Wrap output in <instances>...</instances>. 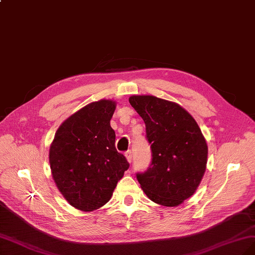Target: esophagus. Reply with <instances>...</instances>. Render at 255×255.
<instances>
[{
    "mask_svg": "<svg viewBox=\"0 0 255 255\" xmlns=\"http://www.w3.org/2000/svg\"><path fill=\"white\" fill-rule=\"evenodd\" d=\"M126 158H127V160L130 163L131 161H133V153H131L130 151H127L126 152Z\"/></svg>",
    "mask_w": 255,
    "mask_h": 255,
    "instance_id": "obj_1",
    "label": "esophagus"
}]
</instances>
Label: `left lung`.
<instances>
[{
	"instance_id": "left-lung-1",
	"label": "left lung",
	"mask_w": 255,
	"mask_h": 255,
	"mask_svg": "<svg viewBox=\"0 0 255 255\" xmlns=\"http://www.w3.org/2000/svg\"><path fill=\"white\" fill-rule=\"evenodd\" d=\"M128 101L145 124L152 162L137 179L145 195L164 207H177L197 190L207 168L208 145L195 119L178 103L151 95Z\"/></svg>"
}]
</instances>
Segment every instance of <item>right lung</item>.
Here are the masks:
<instances>
[{
	"mask_svg": "<svg viewBox=\"0 0 255 255\" xmlns=\"http://www.w3.org/2000/svg\"><path fill=\"white\" fill-rule=\"evenodd\" d=\"M116 101L101 99L85 105L62 122L49 147V164L58 190L83 212L103 207L128 169L115 147L110 121Z\"/></svg>",
	"mask_w": 255,
	"mask_h": 255,
	"instance_id": "1",
	"label": "right lung"
}]
</instances>
